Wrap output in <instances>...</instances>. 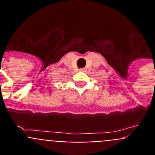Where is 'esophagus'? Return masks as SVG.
I'll list each match as a JSON object with an SVG mask.
<instances>
[{"label": "esophagus", "mask_w": 155, "mask_h": 155, "mask_svg": "<svg viewBox=\"0 0 155 155\" xmlns=\"http://www.w3.org/2000/svg\"><path fill=\"white\" fill-rule=\"evenodd\" d=\"M80 71H81V72H84V71H85V69H84V68H81Z\"/></svg>", "instance_id": "34e87169"}]
</instances>
